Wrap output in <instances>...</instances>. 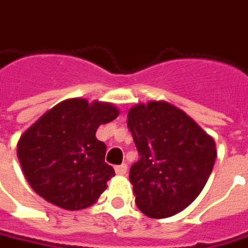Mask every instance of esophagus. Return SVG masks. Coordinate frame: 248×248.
I'll list each match as a JSON object with an SVG mask.
<instances>
[{
	"instance_id": "34e87169",
	"label": "esophagus",
	"mask_w": 248,
	"mask_h": 248,
	"mask_svg": "<svg viewBox=\"0 0 248 248\" xmlns=\"http://www.w3.org/2000/svg\"><path fill=\"white\" fill-rule=\"evenodd\" d=\"M115 172H116L118 175H126V172H127V165H126V164H122V165L115 167Z\"/></svg>"
}]
</instances>
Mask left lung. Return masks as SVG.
Here are the masks:
<instances>
[{"mask_svg":"<svg viewBox=\"0 0 248 248\" xmlns=\"http://www.w3.org/2000/svg\"><path fill=\"white\" fill-rule=\"evenodd\" d=\"M127 127L140 156L129 173L139 210L150 218L185 210L212 172L214 139L182 109L162 101L133 107Z\"/></svg>","mask_w":248,"mask_h":248,"instance_id":"1","label":"left lung"}]
</instances>
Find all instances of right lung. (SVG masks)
<instances>
[{"instance_id":"obj_1","label":"right lung","mask_w":248,"mask_h":248,"mask_svg":"<svg viewBox=\"0 0 248 248\" xmlns=\"http://www.w3.org/2000/svg\"><path fill=\"white\" fill-rule=\"evenodd\" d=\"M119 115L112 104L62 101L30 126L17 143V158L40 197L63 210L94 204L115 175L105 162L107 145L97 140L100 124Z\"/></svg>"}]
</instances>
